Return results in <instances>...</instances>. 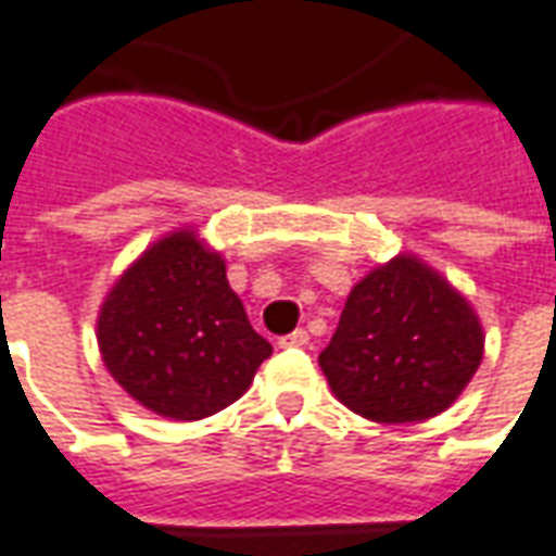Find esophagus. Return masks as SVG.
<instances>
[{"mask_svg":"<svg viewBox=\"0 0 556 556\" xmlns=\"http://www.w3.org/2000/svg\"><path fill=\"white\" fill-rule=\"evenodd\" d=\"M303 345H309V333L303 327L291 330L286 337H279V349H303Z\"/></svg>","mask_w":556,"mask_h":556,"instance_id":"esophagus-1","label":"esophagus"}]
</instances>
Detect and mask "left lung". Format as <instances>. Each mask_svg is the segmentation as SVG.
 Instances as JSON below:
<instances>
[{"label": "left lung", "instance_id": "8db88e82", "mask_svg": "<svg viewBox=\"0 0 556 556\" xmlns=\"http://www.w3.org/2000/svg\"><path fill=\"white\" fill-rule=\"evenodd\" d=\"M473 306L414 255H396L351 289L318 354L333 396L375 422H419L453 405L482 361Z\"/></svg>", "mask_w": 556, "mask_h": 556}]
</instances>
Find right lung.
Instances as JSON below:
<instances>
[{
  "mask_svg": "<svg viewBox=\"0 0 556 556\" xmlns=\"http://www.w3.org/2000/svg\"><path fill=\"white\" fill-rule=\"evenodd\" d=\"M98 345L127 396L169 419L231 405L274 351L229 289L223 255L190 229L151 243L118 277L98 315Z\"/></svg>",
  "mask_w": 556,
  "mask_h": 556,
  "instance_id": "add662e5",
  "label": "right lung"
}]
</instances>
